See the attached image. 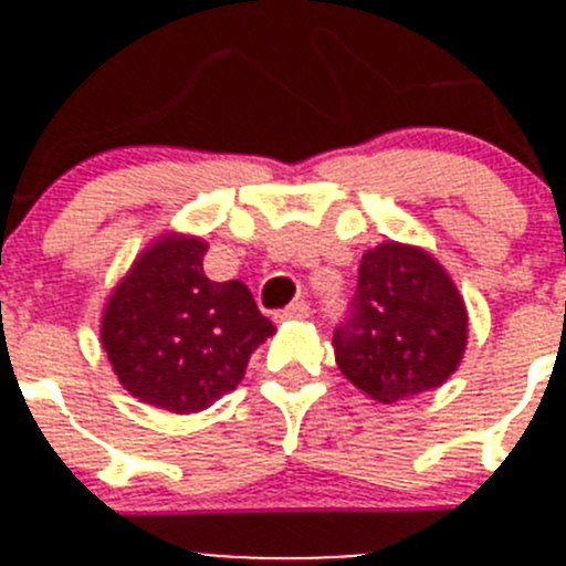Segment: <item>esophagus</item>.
I'll list each match as a JSON object with an SVG mask.
<instances>
[{"label": "esophagus", "mask_w": 566, "mask_h": 566, "mask_svg": "<svg viewBox=\"0 0 566 566\" xmlns=\"http://www.w3.org/2000/svg\"><path fill=\"white\" fill-rule=\"evenodd\" d=\"M282 319H301V317H310V304L306 301H293V304L287 306V310L279 315Z\"/></svg>", "instance_id": "obj_1"}]
</instances>
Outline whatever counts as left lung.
I'll return each instance as SVG.
<instances>
[{
    "label": "left lung",
    "instance_id": "8db88e82",
    "mask_svg": "<svg viewBox=\"0 0 566 566\" xmlns=\"http://www.w3.org/2000/svg\"><path fill=\"white\" fill-rule=\"evenodd\" d=\"M465 345V301L430 251H364L350 317L334 334L336 367L356 389L386 405L419 397L458 373Z\"/></svg>",
    "mask_w": 566,
    "mask_h": 566
}]
</instances>
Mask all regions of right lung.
Returning a JSON list of instances; mask_svg holds the SVG:
<instances>
[{
  "instance_id": "right-lung-1",
  "label": "right lung",
  "mask_w": 566,
  "mask_h": 566,
  "mask_svg": "<svg viewBox=\"0 0 566 566\" xmlns=\"http://www.w3.org/2000/svg\"><path fill=\"white\" fill-rule=\"evenodd\" d=\"M208 243L164 232L130 262L108 293L101 345L119 386L169 413H199L243 380L273 323L238 279L210 282Z\"/></svg>"
}]
</instances>
